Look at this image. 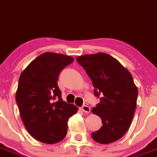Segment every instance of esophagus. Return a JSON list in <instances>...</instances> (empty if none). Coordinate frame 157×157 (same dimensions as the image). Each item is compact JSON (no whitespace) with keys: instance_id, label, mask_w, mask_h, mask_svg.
<instances>
[{"instance_id":"34e87169","label":"esophagus","mask_w":157,"mask_h":157,"mask_svg":"<svg viewBox=\"0 0 157 157\" xmlns=\"http://www.w3.org/2000/svg\"><path fill=\"white\" fill-rule=\"evenodd\" d=\"M81 111H84V112H85V113H89L90 112V107H88V106H87V105H84V106H82V107H81Z\"/></svg>"}]
</instances>
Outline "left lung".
Returning a JSON list of instances; mask_svg holds the SVG:
<instances>
[{"mask_svg": "<svg viewBox=\"0 0 157 157\" xmlns=\"http://www.w3.org/2000/svg\"><path fill=\"white\" fill-rule=\"evenodd\" d=\"M77 61L92 80L99 103L92 112L102 118L103 126L92 133L100 144L118 141L129 129L135 112L137 88L132 75L115 58L105 53L77 57Z\"/></svg>", "mask_w": 157, "mask_h": 157, "instance_id": "left-lung-1", "label": "left lung"}]
</instances>
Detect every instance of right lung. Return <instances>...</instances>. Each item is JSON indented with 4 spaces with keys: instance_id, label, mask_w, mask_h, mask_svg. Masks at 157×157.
Here are the masks:
<instances>
[{
    "instance_id": "right-lung-1",
    "label": "right lung",
    "mask_w": 157,
    "mask_h": 157,
    "mask_svg": "<svg viewBox=\"0 0 157 157\" xmlns=\"http://www.w3.org/2000/svg\"><path fill=\"white\" fill-rule=\"evenodd\" d=\"M69 56L46 52L33 60L20 75L16 103L25 128L35 140L55 144L66 136L68 119L78 108L62 99L58 79L73 63Z\"/></svg>"
}]
</instances>
